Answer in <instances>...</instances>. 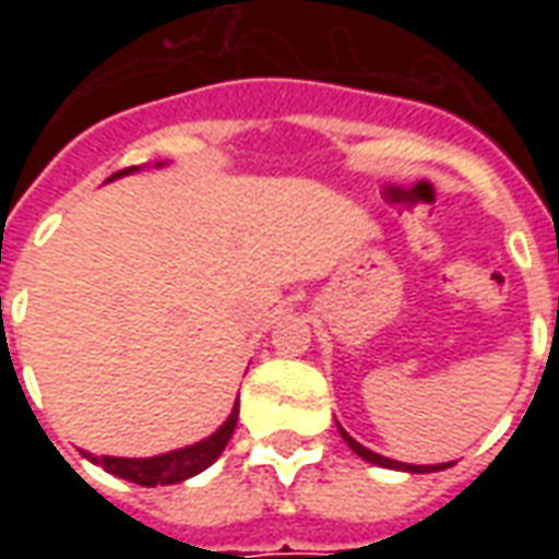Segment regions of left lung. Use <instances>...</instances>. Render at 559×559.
<instances>
[{
    "label": "left lung",
    "mask_w": 559,
    "mask_h": 559,
    "mask_svg": "<svg viewBox=\"0 0 559 559\" xmlns=\"http://www.w3.org/2000/svg\"><path fill=\"white\" fill-rule=\"evenodd\" d=\"M341 437H344L353 452H356L359 457H365L368 464H380V467H392V469H407V473H433V469L449 467V464H431V467H421V464L419 467H416V464H401V461H392V457H383V455H377V452H371V449H365V445L356 443L347 431H341Z\"/></svg>",
    "instance_id": "left-lung-1"
}]
</instances>
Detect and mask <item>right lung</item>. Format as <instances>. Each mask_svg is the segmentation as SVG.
I'll return each mask as SVG.
<instances>
[{"label": "right lung", "instance_id": "obj_1", "mask_svg": "<svg viewBox=\"0 0 559 559\" xmlns=\"http://www.w3.org/2000/svg\"><path fill=\"white\" fill-rule=\"evenodd\" d=\"M138 170V167H126V170L114 173L116 176H126V173ZM236 419H239V404L233 407V413L227 416V421L221 425L218 431L200 440L194 445H185V449H176V452H167V455L155 457H92L95 464H102L107 473H114L119 479L134 481V485H143V488H155V485H173V481H182L197 476L200 469H206L215 457L224 452V445L230 443L233 428H236Z\"/></svg>", "mask_w": 559, "mask_h": 559}]
</instances>
